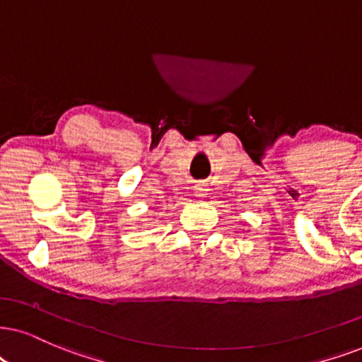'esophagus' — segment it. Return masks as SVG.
I'll list each match as a JSON object with an SVG mask.
<instances>
[{"mask_svg": "<svg viewBox=\"0 0 362 362\" xmlns=\"http://www.w3.org/2000/svg\"><path fill=\"white\" fill-rule=\"evenodd\" d=\"M207 192H209V189L204 184H197L195 185V195L197 197H205V195H207Z\"/></svg>", "mask_w": 362, "mask_h": 362, "instance_id": "34e87169", "label": "esophagus"}]
</instances>
